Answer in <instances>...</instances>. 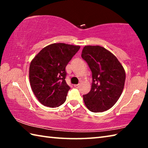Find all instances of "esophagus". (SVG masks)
Listing matches in <instances>:
<instances>
[{
    "label": "esophagus",
    "instance_id": "esophagus-1",
    "mask_svg": "<svg viewBox=\"0 0 148 148\" xmlns=\"http://www.w3.org/2000/svg\"><path fill=\"white\" fill-rule=\"evenodd\" d=\"M74 87H76V88H78L79 87V84H76V85H74Z\"/></svg>",
    "mask_w": 148,
    "mask_h": 148
}]
</instances>
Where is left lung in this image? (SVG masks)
Listing matches in <instances>:
<instances>
[{
  "mask_svg": "<svg viewBox=\"0 0 148 148\" xmlns=\"http://www.w3.org/2000/svg\"><path fill=\"white\" fill-rule=\"evenodd\" d=\"M82 57L92 72L91 91L83 96L86 107L92 112L109 110L118 101L124 88L125 71L113 53L100 46H86Z\"/></svg>",
  "mask_w": 148,
  "mask_h": 148,
  "instance_id": "8db88e82",
  "label": "left lung"
}]
</instances>
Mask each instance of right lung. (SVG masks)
Listing matches in <instances>:
<instances>
[{
	"label": "right lung",
	"instance_id": "obj_1",
	"mask_svg": "<svg viewBox=\"0 0 148 148\" xmlns=\"http://www.w3.org/2000/svg\"><path fill=\"white\" fill-rule=\"evenodd\" d=\"M79 48V46L64 43L52 44L44 47L32 60L30 84L41 104L56 108L66 101L71 87L65 81V68Z\"/></svg>",
	"mask_w": 148,
	"mask_h": 148
}]
</instances>
